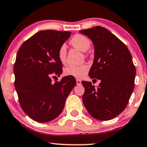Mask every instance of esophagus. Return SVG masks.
Instances as JSON below:
<instances>
[{"label": "esophagus", "instance_id": "1", "mask_svg": "<svg viewBox=\"0 0 147 147\" xmlns=\"http://www.w3.org/2000/svg\"><path fill=\"white\" fill-rule=\"evenodd\" d=\"M77 86H80V85L81 84V81L79 80V79H77Z\"/></svg>", "mask_w": 147, "mask_h": 147}]
</instances>
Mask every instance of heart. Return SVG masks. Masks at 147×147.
<instances>
[{
	"instance_id": "heart-1",
	"label": "heart",
	"mask_w": 147,
	"mask_h": 147,
	"mask_svg": "<svg viewBox=\"0 0 147 147\" xmlns=\"http://www.w3.org/2000/svg\"><path fill=\"white\" fill-rule=\"evenodd\" d=\"M70 44L74 47L77 48L81 51H86L90 47V41L87 37L81 34H76L70 40ZM58 57L61 63H65L66 60V47L64 45L60 46L58 50ZM89 70V66L86 64L80 66H67L64 69V75L66 76H71L77 79L84 77L87 74Z\"/></svg>"
}]
</instances>
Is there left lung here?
Returning a JSON list of instances; mask_svg holds the SVG:
<instances>
[{
    "instance_id": "1",
    "label": "left lung",
    "mask_w": 147,
    "mask_h": 147,
    "mask_svg": "<svg viewBox=\"0 0 147 147\" xmlns=\"http://www.w3.org/2000/svg\"><path fill=\"white\" fill-rule=\"evenodd\" d=\"M79 32L87 35L94 47V59L88 75L101 81L97 88L90 81L81 82L85 88L83 102L92 117L111 120L124 110L134 91L136 71L131 55L105 28L97 26Z\"/></svg>"
}]
</instances>
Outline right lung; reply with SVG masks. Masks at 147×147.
Masks as SVG:
<instances>
[{"label":"right lung","instance_id":"1","mask_svg":"<svg viewBox=\"0 0 147 147\" xmlns=\"http://www.w3.org/2000/svg\"><path fill=\"white\" fill-rule=\"evenodd\" d=\"M71 32L45 30L36 33L21 45L13 66L16 90L24 112L39 123H47L62 112L66 98L76 85L66 76L51 83V74L62 73L58 57L60 46Z\"/></svg>","mask_w":147,"mask_h":147}]
</instances>
